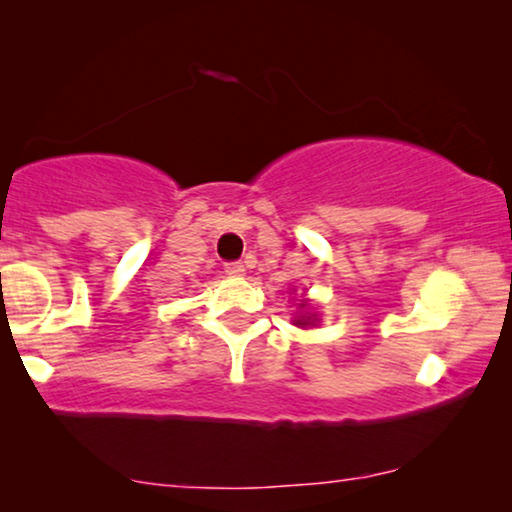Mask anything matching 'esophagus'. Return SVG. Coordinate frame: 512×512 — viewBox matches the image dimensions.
<instances>
[{
	"label": "esophagus",
	"mask_w": 512,
	"mask_h": 512,
	"mask_svg": "<svg viewBox=\"0 0 512 512\" xmlns=\"http://www.w3.org/2000/svg\"><path fill=\"white\" fill-rule=\"evenodd\" d=\"M226 272H228V275L240 277V275H244V263H240V261H230V263H226Z\"/></svg>",
	"instance_id": "34e87169"
}]
</instances>
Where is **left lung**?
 I'll return each mask as SVG.
<instances>
[{
	"mask_svg": "<svg viewBox=\"0 0 512 512\" xmlns=\"http://www.w3.org/2000/svg\"><path fill=\"white\" fill-rule=\"evenodd\" d=\"M300 307H305V303H300ZM307 324H312V317H300V319H296V326H307Z\"/></svg>",
	"mask_w": 512,
	"mask_h": 512,
	"instance_id": "8db88e82",
	"label": "left lung"
}]
</instances>
